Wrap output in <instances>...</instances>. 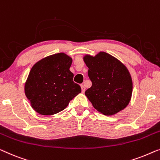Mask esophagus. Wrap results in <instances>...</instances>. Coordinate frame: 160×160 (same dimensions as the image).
I'll use <instances>...</instances> for the list:
<instances>
[{
    "instance_id": "obj_1",
    "label": "esophagus",
    "mask_w": 160,
    "mask_h": 160,
    "mask_svg": "<svg viewBox=\"0 0 160 160\" xmlns=\"http://www.w3.org/2000/svg\"><path fill=\"white\" fill-rule=\"evenodd\" d=\"M81 87H82V92H83V93H84V92H85V87H84V86L83 85V84H82V85H81Z\"/></svg>"
}]
</instances>
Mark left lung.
I'll return each instance as SVG.
<instances>
[{"label":"left lung","instance_id":"8db88e82","mask_svg":"<svg viewBox=\"0 0 160 160\" xmlns=\"http://www.w3.org/2000/svg\"><path fill=\"white\" fill-rule=\"evenodd\" d=\"M92 85L85 95L93 107L105 115H113L130 102L133 82L127 67L118 59L100 51L83 57Z\"/></svg>","mask_w":160,"mask_h":160}]
</instances>
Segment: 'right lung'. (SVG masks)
Masks as SVG:
<instances>
[{
    "label": "right lung",
    "instance_id": "add662e5",
    "mask_svg": "<svg viewBox=\"0 0 160 160\" xmlns=\"http://www.w3.org/2000/svg\"><path fill=\"white\" fill-rule=\"evenodd\" d=\"M73 60L64 52L43 58L32 66L24 84L25 95L39 114L52 115L66 108L82 89L73 82Z\"/></svg>",
    "mask_w": 160,
    "mask_h": 160
}]
</instances>
